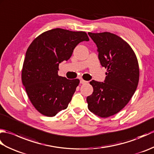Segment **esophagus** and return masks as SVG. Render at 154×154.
<instances>
[{"mask_svg":"<svg viewBox=\"0 0 154 154\" xmlns=\"http://www.w3.org/2000/svg\"><path fill=\"white\" fill-rule=\"evenodd\" d=\"M88 83V81H85V80H83L82 79L80 80V83H81V84H85V83Z\"/></svg>","mask_w":154,"mask_h":154,"instance_id":"esophagus-1","label":"esophagus"}]
</instances>
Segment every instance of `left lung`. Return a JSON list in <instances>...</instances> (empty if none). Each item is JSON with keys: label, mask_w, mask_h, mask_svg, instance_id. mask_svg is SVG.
Here are the masks:
<instances>
[{"label": "left lung", "mask_w": 154, "mask_h": 154, "mask_svg": "<svg viewBox=\"0 0 154 154\" xmlns=\"http://www.w3.org/2000/svg\"><path fill=\"white\" fill-rule=\"evenodd\" d=\"M96 44L99 60L107 69L104 82L92 80L88 109L96 115L107 118L118 113L128 103L138 87L139 65L130 45L110 32L88 33Z\"/></svg>", "instance_id": "obj_1"}]
</instances>
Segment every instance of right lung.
I'll return each instance as SVG.
<instances>
[{
    "mask_svg": "<svg viewBox=\"0 0 154 154\" xmlns=\"http://www.w3.org/2000/svg\"><path fill=\"white\" fill-rule=\"evenodd\" d=\"M89 40L85 32L55 28L40 34L28 47L22 81L29 99L42 114L52 117L67 108L79 80L59 76V64L71 57L80 42Z\"/></svg>",
    "mask_w": 154,
    "mask_h": 154,
    "instance_id": "obj_1",
    "label": "right lung"
}]
</instances>
